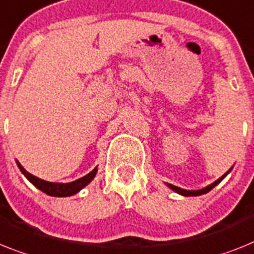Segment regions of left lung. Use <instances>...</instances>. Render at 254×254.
Here are the masks:
<instances>
[{"label": "left lung", "instance_id": "1", "mask_svg": "<svg viewBox=\"0 0 254 254\" xmlns=\"http://www.w3.org/2000/svg\"><path fill=\"white\" fill-rule=\"evenodd\" d=\"M231 169H232V168H231ZM231 169H230L229 172H227V173L223 174V176L221 177V178H218V180H217L216 182H213L212 185L204 187V189H201V190H196V191H193V190H192V191H190V190H183V189H181V187H177V186H173V185H169V183H167V185H168V187H170V189L173 190V191H176V192L181 193V195H183V196H199V195H204V193L209 192V191L213 189V187H216L217 185H218V183L221 182V181H222L223 178H225V177L230 173V172H231Z\"/></svg>", "mask_w": 254, "mask_h": 254}]
</instances>
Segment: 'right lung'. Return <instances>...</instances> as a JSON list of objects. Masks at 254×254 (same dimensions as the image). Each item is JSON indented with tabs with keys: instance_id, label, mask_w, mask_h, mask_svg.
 <instances>
[{
	"instance_id": "right-lung-1",
	"label": "right lung",
	"mask_w": 254,
	"mask_h": 254,
	"mask_svg": "<svg viewBox=\"0 0 254 254\" xmlns=\"http://www.w3.org/2000/svg\"><path fill=\"white\" fill-rule=\"evenodd\" d=\"M16 164H18L19 169H20V172H22L23 174L25 176V178L29 181V182L33 185V186L37 187L38 190H41L42 192L48 193V195L50 196H58V197H64V196H72L74 195V193H77L80 190L84 189L86 185H89V183L93 181V178L95 177V174H97L98 169L97 168H94V169L91 170L90 173L86 174L85 177H82V178H78V180L73 181V182H69V183H54V182H48V181H44L41 180V178H37V177H35L33 174L28 173L27 170L24 169V168L20 165V164L16 161Z\"/></svg>"
}]
</instances>
